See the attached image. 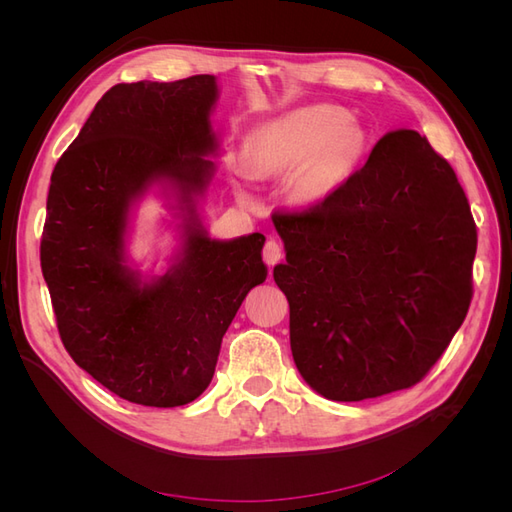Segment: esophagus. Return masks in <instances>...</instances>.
Masks as SVG:
<instances>
[{
    "mask_svg": "<svg viewBox=\"0 0 512 512\" xmlns=\"http://www.w3.org/2000/svg\"><path fill=\"white\" fill-rule=\"evenodd\" d=\"M262 256H265V262H267L269 267H275L277 262L284 258V247L277 243L275 239H269L265 243V250H262Z\"/></svg>",
    "mask_w": 512,
    "mask_h": 512,
    "instance_id": "esophagus-1",
    "label": "esophagus"
}]
</instances>
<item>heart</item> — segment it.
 Wrapping results in <instances>:
<instances>
[{
	"label": "heart",
	"mask_w": 512,
	"mask_h": 512,
	"mask_svg": "<svg viewBox=\"0 0 512 512\" xmlns=\"http://www.w3.org/2000/svg\"><path fill=\"white\" fill-rule=\"evenodd\" d=\"M363 136L346 111L316 104L262 123L247 136L243 156L230 160L232 183L250 198L256 179L286 175L290 203L312 207L346 181L361 156Z\"/></svg>",
	"instance_id": "1"
}]
</instances>
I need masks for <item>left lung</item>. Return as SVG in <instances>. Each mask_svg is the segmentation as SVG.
<instances>
[{
    "instance_id": "1",
    "label": "left lung",
    "mask_w": 512,
    "mask_h": 512,
    "mask_svg": "<svg viewBox=\"0 0 512 512\" xmlns=\"http://www.w3.org/2000/svg\"><path fill=\"white\" fill-rule=\"evenodd\" d=\"M301 376L333 401L421 382L466 320L476 224L453 166L414 130L384 134L318 205L275 211Z\"/></svg>"
}]
</instances>
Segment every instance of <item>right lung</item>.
Segmentation results:
<instances>
[{
    "label": "right lung",
    "instance_id": "1",
    "mask_svg": "<svg viewBox=\"0 0 512 512\" xmlns=\"http://www.w3.org/2000/svg\"><path fill=\"white\" fill-rule=\"evenodd\" d=\"M215 76L119 83L53 168L40 267L74 363L108 391L151 408L203 393L245 294L265 282V237L211 241L185 224L183 256L151 286L121 265L132 200L170 179L192 205L213 149ZM192 213V207H188Z\"/></svg>",
    "mask_w": 512,
    "mask_h": 512
}]
</instances>
